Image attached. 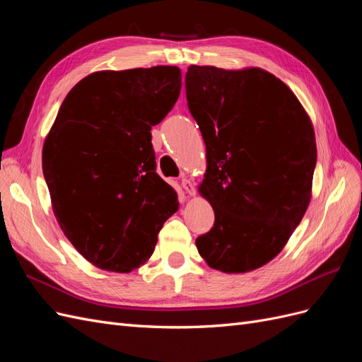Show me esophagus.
I'll return each instance as SVG.
<instances>
[{
  "label": "esophagus",
  "mask_w": 362,
  "mask_h": 362,
  "mask_svg": "<svg viewBox=\"0 0 362 362\" xmlns=\"http://www.w3.org/2000/svg\"><path fill=\"white\" fill-rule=\"evenodd\" d=\"M181 185H182V189L185 190V193H189L190 196L196 193V190H194V185L192 184V181H190V180H187V178H182V180H181Z\"/></svg>",
  "instance_id": "1"
}]
</instances>
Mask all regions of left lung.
Instances as JSON below:
<instances>
[{
	"instance_id": "obj_1",
	"label": "left lung",
	"mask_w": 362,
	"mask_h": 362,
	"mask_svg": "<svg viewBox=\"0 0 362 362\" xmlns=\"http://www.w3.org/2000/svg\"><path fill=\"white\" fill-rule=\"evenodd\" d=\"M185 96L206 148L199 190L214 210L196 247L216 270H255L279 254L308 208L311 120L288 87L259 68L192 64Z\"/></svg>"
}]
</instances>
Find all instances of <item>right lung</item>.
I'll return each instance as SVG.
<instances>
[{
	"label": "right lung",
	"mask_w": 362,
	"mask_h": 362,
	"mask_svg": "<svg viewBox=\"0 0 362 362\" xmlns=\"http://www.w3.org/2000/svg\"><path fill=\"white\" fill-rule=\"evenodd\" d=\"M180 90L177 66H154L90 74L64 98L43 145V177L64 235L96 267H140L178 210L151 129Z\"/></svg>",
	"instance_id": "add662e5"
}]
</instances>
